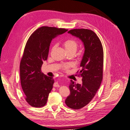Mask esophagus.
Masks as SVG:
<instances>
[{
  "mask_svg": "<svg viewBox=\"0 0 130 130\" xmlns=\"http://www.w3.org/2000/svg\"><path fill=\"white\" fill-rule=\"evenodd\" d=\"M54 87H60V85H59V84L58 83V82H55V84H54Z\"/></svg>",
  "mask_w": 130,
  "mask_h": 130,
  "instance_id": "esophagus-1",
  "label": "esophagus"
}]
</instances>
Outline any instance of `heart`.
<instances>
[{
	"mask_svg": "<svg viewBox=\"0 0 130 130\" xmlns=\"http://www.w3.org/2000/svg\"><path fill=\"white\" fill-rule=\"evenodd\" d=\"M63 45L67 52H70V51H75V52L78 46V43L74 39L68 38L63 42ZM74 65V63L72 62L67 63L63 64L61 67L62 69L63 70H68L70 68L73 67Z\"/></svg>",
	"mask_w": 130,
	"mask_h": 130,
	"instance_id": "1",
	"label": "heart"
}]
</instances>
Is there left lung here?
I'll return each mask as SVG.
<instances>
[{"instance_id": "left-lung-1", "label": "left lung", "mask_w": 130, "mask_h": 130, "mask_svg": "<svg viewBox=\"0 0 130 130\" xmlns=\"http://www.w3.org/2000/svg\"><path fill=\"white\" fill-rule=\"evenodd\" d=\"M68 32L79 38L85 47L80 64L81 69L77 72L82 77V84H75L71 80L70 94L65 100L68 107L78 109L90 103L100 86L103 76V48L100 39L92 30L76 29Z\"/></svg>"}]
</instances>
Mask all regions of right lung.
I'll return each instance as SVG.
<instances>
[{
  "instance_id": "obj_1",
  "label": "right lung",
  "mask_w": 130,
  "mask_h": 130,
  "mask_svg": "<svg viewBox=\"0 0 130 130\" xmlns=\"http://www.w3.org/2000/svg\"><path fill=\"white\" fill-rule=\"evenodd\" d=\"M67 29L42 26L31 34L27 40L20 63L22 88L26 102L32 107L45 105L54 80L41 72L43 61L48 58L52 40Z\"/></svg>"
}]
</instances>
